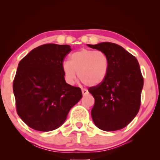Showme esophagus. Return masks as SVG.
Returning a JSON list of instances; mask_svg holds the SVG:
<instances>
[{
  "label": "esophagus",
  "instance_id": "34e87169",
  "mask_svg": "<svg viewBox=\"0 0 160 160\" xmlns=\"http://www.w3.org/2000/svg\"><path fill=\"white\" fill-rule=\"evenodd\" d=\"M82 94L84 95H86L87 94H88V90H87V89H82Z\"/></svg>",
  "mask_w": 160,
  "mask_h": 160
}]
</instances>
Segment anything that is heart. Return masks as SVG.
<instances>
[{
    "label": "heart",
    "instance_id": "1",
    "mask_svg": "<svg viewBox=\"0 0 160 160\" xmlns=\"http://www.w3.org/2000/svg\"><path fill=\"white\" fill-rule=\"evenodd\" d=\"M70 58L71 61L62 63L64 78L70 85L75 82L76 72L78 78L89 87L100 84L108 76L109 60L104 52L82 49L73 52Z\"/></svg>",
    "mask_w": 160,
    "mask_h": 160
}]
</instances>
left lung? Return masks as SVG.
Segmentation results:
<instances>
[{
  "label": "left lung",
  "mask_w": 160,
  "mask_h": 160,
  "mask_svg": "<svg viewBox=\"0 0 160 160\" xmlns=\"http://www.w3.org/2000/svg\"><path fill=\"white\" fill-rule=\"evenodd\" d=\"M87 46L104 52L109 60L106 79L89 88L95 98L92 118L100 130H121L132 122L141 106L143 78L139 63L134 56L116 43L102 42Z\"/></svg>",
  "instance_id": "obj_1"
}]
</instances>
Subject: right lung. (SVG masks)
Returning a JSON list of instances; mask_svg holds the SVG:
<instances>
[{
	"instance_id": "right-lung-1",
	"label": "right lung",
	"mask_w": 160,
	"mask_h": 160,
	"mask_svg": "<svg viewBox=\"0 0 160 160\" xmlns=\"http://www.w3.org/2000/svg\"><path fill=\"white\" fill-rule=\"evenodd\" d=\"M71 46L47 43L35 48L19 62L13 82L17 112L33 130L48 132L64 123L82 98L79 87L65 82L62 63Z\"/></svg>"
}]
</instances>
